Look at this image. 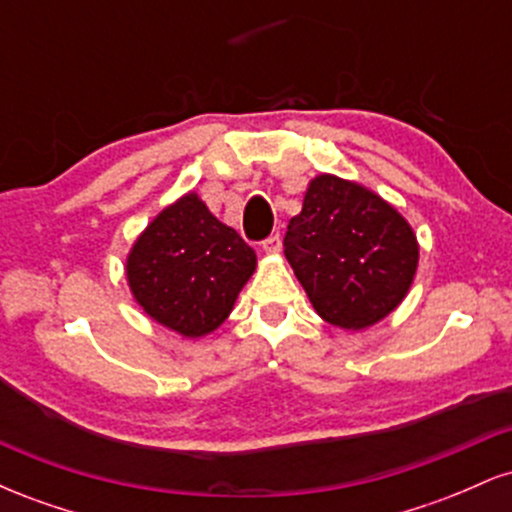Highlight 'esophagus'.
Masks as SVG:
<instances>
[{
  "label": "esophagus",
  "instance_id": "1",
  "mask_svg": "<svg viewBox=\"0 0 512 512\" xmlns=\"http://www.w3.org/2000/svg\"><path fill=\"white\" fill-rule=\"evenodd\" d=\"M262 250L267 252V255H276V252L281 250V238H279V233H272V236L264 240Z\"/></svg>",
  "mask_w": 512,
  "mask_h": 512
}]
</instances>
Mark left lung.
<instances>
[{
  "instance_id": "obj_1",
  "label": "left lung",
  "mask_w": 512,
  "mask_h": 512,
  "mask_svg": "<svg viewBox=\"0 0 512 512\" xmlns=\"http://www.w3.org/2000/svg\"><path fill=\"white\" fill-rule=\"evenodd\" d=\"M284 255L315 313L346 332L378 325L407 298L419 240L399 211L361 182L320 173L289 221Z\"/></svg>"
}]
</instances>
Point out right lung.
Segmentation results:
<instances>
[{
	"instance_id": "right-lung-1",
	"label": "right lung",
	"mask_w": 512,
	"mask_h": 512,
	"mask_svg": "<svg viewBox=\"0 0 512 512\" xmlns=\"http://www.w3.org/2000/svg\"><path fill=\"white\" fill-rule=\"evenodd\" d=\"M255 267V250L216 219L197 192H187L139 233L125 274L134 301L151 320L199 339L231 315Z\"/></svg>"
}]
</instances>
